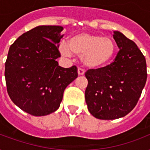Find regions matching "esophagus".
I'll return each instance as SVG.
<instances>
[{
    "label": "esophagus",
    "mask_w": 150,
    "mask_h": 150,
    "mask_svg": "<svg viewBox=\"0 0 150 150\" xmlns=\"http://www.w3.org/2000/svg\"><path fill=\"white\" fill-rule=\"evenodd\" d=\"M78 74L79 75H83L85 74V70L82 68H78Z\"/></svg>",
    "instance_id": "obj_1"
}]
</instances>
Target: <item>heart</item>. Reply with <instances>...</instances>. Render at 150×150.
Masks as SVG:
<instances>
[{
	"mask_svg": "<svg viewBox=\"0 0 150 150\" xmlns=\"http://www.w3.org/2000/svg\"><path fill=\"white\" fill-rule=\"evenodd\" d=\"M116 50L117 45L112 38L87 33L71 36L68 45L65 43L60 45V51L63 55L70 57L72 53L76 54L90 68L106 65L114 58Z\"/></svg>",
	"mask_w": 150,
	"mask_h": 150,
	"instance_id": "obj_1",
	"label": "heart"
}]
</instances>
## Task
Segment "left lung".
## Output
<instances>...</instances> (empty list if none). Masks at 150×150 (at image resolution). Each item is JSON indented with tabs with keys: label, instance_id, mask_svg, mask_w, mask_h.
<instances>
[{
	"label": "left lung",
	"instance_id": "1",
	"mask_svg": "<svg viewBox=\"0 0 150 150\" xmlns=\"http://www.w3.org/2000/svg\"><path fill=\"white\" fill-rule=\"evenodd\" d=\"M120 50L111 64L85 73V98L90 114L102 120L120 118L136 106L147 79L144 55L132 40L114 32Z\"/></svg>",
	"mask_w": 150,
	"mask_h": 150
}]
</instances>
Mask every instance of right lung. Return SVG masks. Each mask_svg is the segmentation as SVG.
<instances>
[{"label": "right lung", "instance_id": "1", "mask_svg": "<svg viewBox=\"0 0 150 150\" xmlns=\"http://www.w3.org/2000/svg\"><path fill=\"white\" fill-rule=\"evenodd\" d=\"M63 27L40 25L20 36L11 45L5 62L8 96L16 106L33 116H44L60 107L64 89L78 77L75 65H58L57 45Z\"/></svg>", "mask_w": 150, "mask_h": 150}]
</instances>
